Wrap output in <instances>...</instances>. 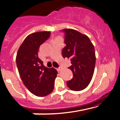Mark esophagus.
Returning <instances> with one entry per match:
<instances>
[{
    "label": "esophagus",
    "mask_w": 120,
    "mask_h": 120,
    "mask_svg": "<svg viewBox=\"0 0 120 120\" xmlns=\"http://www.w3.org/2000/svg\"><path fill=\"white\" fill-rule=\"evenodd\" d=\"M57 70L58 71H61V70H62V68H61V67H60V68H57Z\"/></svg>",
    "instance_id": "1"
}]
</instances>
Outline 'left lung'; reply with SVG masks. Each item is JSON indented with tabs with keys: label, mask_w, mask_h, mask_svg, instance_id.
<instances>
[{
	"label": "left lung",
	"mask_w": 120,
	"mask_h": 120,
	"mask_svg": "<svg viewBox=\"0 0 120 120\" xmlns=\"http://www.w3.org/2000/svg\"><path fill=\"white\" fill-rule=\"evenodd\" d=\"M64 43L62 50L64 58H70L72 79L67 82L71 90L79 91L85 89L90 83L94 73L96 57L94 45L86 35L72 29H64Z\"/></svg>",
	"instance_id": "left-lung-1"
}]
</instances>
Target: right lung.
<instances>
[{
    "label": "right lung",
    "instance_id": "obj_1",
    "mask_svg": "<svg viewBox=\"0 0 120 120\" xmlns=\"http://www.w3.org/2000/svg\"><path fill=\"white\" fill-rule=\"evenodd\" d=\"M50 36L49 31L37 32L25 38L18 51L16 62L24 85L35 95L45 97L53 90L57 71L47 68L38 56L40 46Z\"/></svg>",
    "mask_w": 120,
    "mask_h": 120
}]
</instances>
